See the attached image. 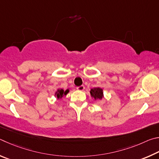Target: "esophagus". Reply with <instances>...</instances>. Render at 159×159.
<instances>
[{"mask_svg":"<svg viewBox=\"0 0 159 159\" xmlns=\"http://www.w3.org/2000/svg\"><path fill=\"white\" fill-rule=\"evenodd\" d=\"M77 89L79 90V91H84V86L81 85V86H80V87H77Z\"/></svg>","mask_w":159,"mask_h":159,"instance_id":"34e87169","label":"esophagus"}]
</instances>
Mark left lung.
Returning a JSON list of instances; mask_svg holds the SVG:
<instances>
[{
	"label": "left lung",
	"instance_id": "left-lung-1",
	"mask_svg": "<svg viewBox=\"0 0 159 159\" xmlns=\"http://www.w3.org/2000/svg\"><path fill=\"white\" fill-rule=\"evenodd\" d=\"M91 96L94 98V99H101L103 96V93H102V89L101 88L96 87L91 89L90 91Z\"/></svg>",
	"mask_w": 159,
	"mask_h": 159
}]
</instances>
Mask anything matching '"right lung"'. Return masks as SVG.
Segmentation results:
<instances>
[{
	"label": "right lung",
	"instance_id": "add662e5",
	"mask_svg": "<svg viewBox=\"0 0 159 159\" xmlns=\"http://www.w3.org/2000/svg\"><path fill=\"white\" fill-rule=\"evenodd\" d=\"M69 92V90L67 89L66 91H64L63 89H58L57 93H56V94H57V98H61L62 97L64 96V95H66L67 93H68Z\"/></svg>",
	"mask_w": 159,
	"mask_h": 159
}]
</instances>
